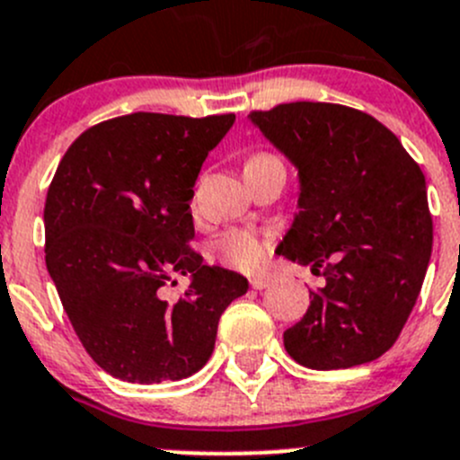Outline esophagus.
Returning <instances> with one entry per match:
<instances>
[{
    "label": "esophagus",
    "instance_id": "34e87169",
    "mask_svg": "<svg viewBox=\"0 0 460 460\" xmlns=\"http://www.w3.org/2000/svg\"><path fill=\"white\" fill-rule=\"evenodd\" d=\"M249 283H252L253 289H265V288H270V279H267V276H253V279L249 280Z\"/></svg>",
    "mask_w": 460,
    "mask_h": 460
}]
</instances>
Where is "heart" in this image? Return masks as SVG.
Masks as SVG:
<instances>
[{"instance_id":"heart-1","label":"heart","mask_w":460,"mask_h":460,"mask_svg":"<svg viewBox=\"0 0 460 460\" xmlns=\"http://www.w3.org/2000/svg\"><path fill=\"white\" fill-rule=\"evenodd\" d=\"M274 157L270 153H256L249 157V162H261V159ZM271 247V235L261 234L256 229H231L216 240L213 249L216 256L226 265L243 271H256L265 265L267 253Z\"/></svg>"}]
</instances>
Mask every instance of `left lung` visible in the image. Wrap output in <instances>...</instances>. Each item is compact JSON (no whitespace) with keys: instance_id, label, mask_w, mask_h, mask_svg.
Listing matches in <instances>:
<instances>
[{"instance_id":"8db88e82","label":"left lung","mask_w":460,"mask_h":460,"mask_svg":"<svg viewBox=\"0 0 460 460\" xmlns=\"http://www.w3.org/2000/svg\"><path fill=\"white\" fill-rule=\"evenodd\" d=\"M252 121L301 177V211L280 253L325 279L283 332L285 350L316 371L373 362L402 332L429 265L420 166L376 117L339 102H280Z\"/></svg>"}]
</instances>
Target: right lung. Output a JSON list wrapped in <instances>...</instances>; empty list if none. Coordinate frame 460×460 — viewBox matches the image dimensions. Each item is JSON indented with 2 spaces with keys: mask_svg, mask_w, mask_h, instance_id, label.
Listing matches in <instances>:
<instances>
[{
  "mask_svg": "<svg viewBox=\"0 0 460 460\" xmlns=\"http://www.w3.org/2000/svg\"><path fill=\"white\" fill-rule=\"evenodd\" d=\"M235 114L135 111L87 128L44 204V258L83 349L123 382L184 380L208 362L217 323L249 283L204 265L189 202ZM194 276L180 302L163 288Z\"/></svg>",
  "mask_w": 460,
  "mask_h": 460,
  "instance_id": "obj_1",
  "label": "right lung"
}]
</instances>
